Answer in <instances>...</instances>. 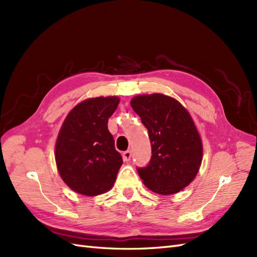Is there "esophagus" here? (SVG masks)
I'll return each instance as SVG.
<instances>
[{"mask_svg": "<svg viewBox=\"0 0 257 257\" xmlns=\"http://www.w3.org/2000/svg\"><path fill=\"white\" fill-rule=\"evenodd\" d=\"M122 158H123L124 162H128L131 160V158H132V152L130 150L124 151L123 154H122Z\"/></svg>", "mask_w": 257, "mask_h": 257, "instance_id": "esophagus-1", "label": "esophagus"}]
</instances>
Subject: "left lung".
Masks as SVG:
<instances>
[{
  "mask_svg": "<svg viewBox=\"0 0 257 257\" xmlns=\"http://www.w3.org/2000/svg\"><path fill=\"white\" fill-rule=\"evenodd\" d=\"M131 106L149 134L152 155L137 168L148 189L170 195L188 186L198 173L203 144L189 111L177 99L155 93L138 95Z\"/></svg>",
  "mask_w": 257,
  "mask_h": 257,
  "instance_id": "8db88e82",
  "label": "left lung"
}]
</instances>
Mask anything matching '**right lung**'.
Returning a JSON list of instances; mask_svg holds the SVG:
<instances>
[{"label":"right lung","mask_w":257,"mask_h":257,"mask_svg":"<svg viewBox=\"0 0 257 257\" xmlns=\"http://www.w3.org/2000/svg\"><path fill=\"white\" fill-rule=\"evenodd\" d=\"M119 102L116 96L85 99L62 124L56 143L57 167L76 193L95 196L112 188L123 161L107 124Z\"/></svg>","instance_id":"1"}]
</instances>
